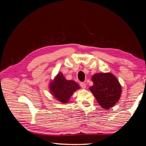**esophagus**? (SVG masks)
<instances>
[{
  "instance_id": "esophagus-1",
  "label": "esophagus",
  "mask_w": 146,
  "mask_h": 146,
  "mask_svg": "<svg viewBox=\"0 0 146 146\" xmlns=\"http://www.w3.org/2000/svg\"><path fill=\"white\" fill-rule=\"evenodd\" d=\"M80 87L82 88H83V89L86 88V84L84 83V82H80Z\"/></svg>"
}]
</instances>
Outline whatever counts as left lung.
Listing matches in <instances>:
<instances>
[{"instance_id":"left-lung-1","label":"left lung","mask_w":146,"mask_h":146,"mask_svg":"<svg viewBox=\"0 0 146 146\" xmlns=\"http://www.w3.org/2000/svg\"><path fill=\"white\" fill-rule=\"evenodd\" d=\"M93 85L90 90L102 108L110 110L119 100L122 87L117 77L111 73H98L91 78Z\"/></svg>"}]
</instances>
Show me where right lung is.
<instances>
[{"label": "right lung", "mask_w": 146, "mask_h": 146, "mask_svg": "<svg viewBox=\"0 0 146 146\" xmlns=\"http://www.w3.org/2000/svg\"><path fill=\"white\" fill-rule=\"evenodd\" d=\"M50 93L62 103L69 102L74 92L80 89V86L73 80H68L62 73H58L49 84Z\"/></svg>", "instance_id": "obj_1"}]
</instances>
